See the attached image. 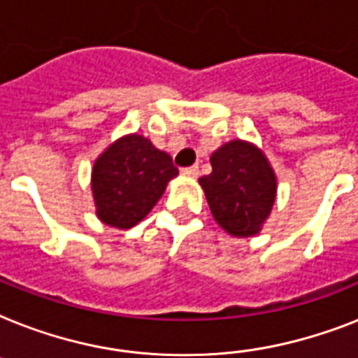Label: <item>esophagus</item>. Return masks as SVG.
Returning <instances> with one entry per match:
<instances>
[{
    "mask_svg": "<svg viewBox=\"0 0 358 358\" xmlns=\"http://www.w3.org/2000/svg\"><path fill=\"white\" fill-rule=\"evenodd\" d=\"M180 173H182V176H187V178H196L199 176V167L196 165H193V167H184Z\"/></svg>",
    "mask_w": 358,
    "mask_h": 358,
    "instance_id": "obj_1",
    "label": "esophagus"
}]
</instances>
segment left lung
<instances>
[{
  "instance_id": "obj_1",
  "label": "left lung",
  "mask_w": 358,
  "mask_h": 358,
  "mask_svg": "<svg viewBox=\"0 0 358 358\" xmlns=\"http://www.w3.org/2000/svg\"><path fill=\"white\" fill-rule=\"evenodd\" d=\"M213 171L199 178L215 222L231 237L263 229L278 194V176L255 143L231 139L211 154Z\"/></svg>"
}]
</instances>
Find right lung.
I'll use <instances>...</instances> for the list:
<instances>
[{
    "label": "right lung",
    "mask_w": 358,
    "mask_h": 358,
    "mask_svg": "<svg viewBox=\"0 0 358 358\" xmlns=\"http://www.w3.org/2000/svg\"><path fill=\"white\" fill-rule=\"evenodd\" d=\"M178 169L167 152L141 134H127L99 154L92 167L95 215L106 226L129 229L150 213Z\"/></svg>",
    "instance_id": "1"
}]
</instances>
